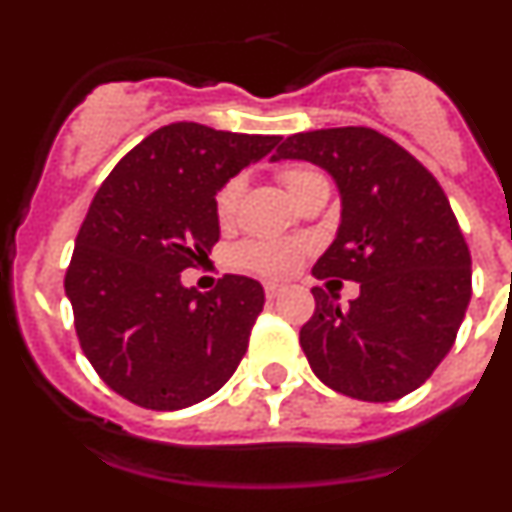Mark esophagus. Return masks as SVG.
<instances>
[{"instance_id":"obj_1","label":"esophagus","mask_w":512,"mask_h":512,"mask_svg":"<svg viewBox=\"0 0 512 512\" xmlns=\"http://www.w3.org/2000/svg\"><path fill=\"white\" fill-rule=\"evenodd\" d=\"M282 285H277V282H265V294H267V299H275V297H280L282 294Z\"/></svg>"}]
</instances>
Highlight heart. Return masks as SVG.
Returning a JSON list of instances; mask_svg holds the SVG:
<instances>
[{"instance_id": "obj_1", "label": "heart", "mask_w": 512, "mask_h": 512, "mask_svg": "<svg viewBox=\"0 0 512 512\" xmlns=\"http://www.w3.org/2000/svg\"><path fill=\"white\" fill-rule=\"evenodd\" d=\"M317 170L302 168V165H289V168L280 170V180L285 183L289 195H297L309 180L317 178ZM242 190H245V180L242 178H230L223 188L215 195V213H218L220 223H230L237 213V205H240ZM304 247L299 242L289 240H270V242H247L240 250L235 252L237 267L250 272H260V275L280 277L292 272L297 267L299 257H302Z\"/></svg>"}]
</instances>
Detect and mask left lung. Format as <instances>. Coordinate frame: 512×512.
I'll return each mask as SVG.
<instances>
[{
    "label": "left lung",
    "instance_id": "8db88e82",
    "mask_svg": "<svg viewBox=\"0 0 512 512\" xmlns=\"http://www.w3.org/2000/svg\"><path fill=\"white\" fill-rule=\"evenodd\" d=\"M309 160L342 198L337 237L314 277L359 282L342 307L314 287L299 344L322 384L361 401H396L451 352L471 302V252L438 180L374 128L289 136L272 160Z\"/></svg>",
    "mask_w": 512,
    "mask_h": 512
}]
</instances>
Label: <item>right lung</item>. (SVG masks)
<instances>
[{
    "label": "right lung",
    "instance_id": "obj_1",
    "mask_svg": "<svg viewBox=\"0 0 512 512\" xmlns=\"http://www.w3.org/2000/svg\"><path fill=\"white\" fill-rule=\"evenodd\" d=\"M280 141L170 123L101 183L64 287L86 359L123 399L153 411L188 409L235 374L265 289L225 275L200 294L180 272L203 265L218 242V190Z\"/></svg>",
    "mask_w": 512,
    "mask_h": 512
}]
</instances>
